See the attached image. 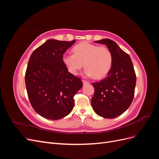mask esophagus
I'll list each match as a JSON object with an SVG mask.
<instances>
[{
  "label": "esophagus",
  "instance_id": "esophagus-1",
  "mask_svg": "<svg viewBox=\"0 0 159 159\" xmlns=\"http://www.w3.org/2000/svg\"><path fill=\"white\" fill-rule=\"evenodd\" d=\"M82 83H83V84L84 85H85V84H89V82L88 81H86V80H82Z\"/></svg>",
  "mask_w": 159,
  "mask_h": 159
}]
</instances>
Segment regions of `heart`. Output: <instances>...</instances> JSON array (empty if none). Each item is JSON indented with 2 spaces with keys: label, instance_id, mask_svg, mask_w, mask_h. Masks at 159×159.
Listing matches in <instances>:
<instances>
[{
  "label": "heart",
  "instance_id": "obj_1",
  "mask_svg": "<svg viewBox=\"0 0 159 159\" xmlns=\"http://www.w3.org/2000/svg\"><path fill=\"white\" fill-rule=\"evenodd\" d=\"M73 52L74 54L66 53L62 56V62L72 75L78 74L85 66V75H94L95 78L101 79L106 76L111 69L113 56L107 47L83 42L75 45Z\"/></svg>",
  "mask_w": 159,
  "mask_h": 159
}]
</instances>
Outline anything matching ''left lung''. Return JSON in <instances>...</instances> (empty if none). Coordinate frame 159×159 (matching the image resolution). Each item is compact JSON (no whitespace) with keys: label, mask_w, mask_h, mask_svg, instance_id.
Wrapping results in <instances>:
<instances>
[{"label":"left lung","mask_w":159,"mask_h":159,"mask_svg":"<svg viewBox=\"0 0 159 159\" xmlns=\"http://www.w3.org/2000/svg\"><path fill=\"white\" fill-rule=\"evenodd\" d=\"M95 42L106 45L112 54L113 64L106 78L92 84L95 93L91 106L99 116L112 119L123 114L131 105L136 75L131 57L116 42L108 38Z\"/></svg>","instance_id":"obj_1"}]
</instances>
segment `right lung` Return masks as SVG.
<instances>
[{"label": "right lung", "instance_id": "right-lung-1", "mask_svg": "<svg viewBox=\"0 0 159 159\" xmlns=\"http://www.w3.org/2000/svg\"><path fill=\"white\" fill-rule=\"evenodd\" d=\"M75 40H47L33 52L25 74L31 105L47 119L57 120L69 115L74 106V96L82 88L79 78L71 74L62 56Z\"/></svg>", "mask_w": 159, "mask_h": 159}]
</instances>
